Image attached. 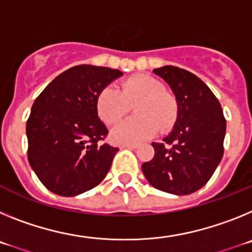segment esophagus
Segmentation results:
<instances>
[{"mask_svg": "<svg viewBox=\"0 0 252 252\" xmlns=\"http://www.w3.org/2000/svg\"><path fill=\"white\" fill-rule=\"evenodd\" d=\"M122 148L124 149H136L137 145L136 144H125V145H122Z\"/></svg>", "mask_w": 252, "mask_h": 252, "instance_id": "34e87169", "label": "esophagus"}]
</instances>
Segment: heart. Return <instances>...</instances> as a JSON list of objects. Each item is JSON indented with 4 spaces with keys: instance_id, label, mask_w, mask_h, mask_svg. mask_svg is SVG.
Segmentation results:
<instances>
[{
    "instance_id": "heart-1",
    "label": "heart",
    "mask_w": 252,
    "mask_h": 252,
    "mask_svg": "<svg viewBox=\"0 0 252 252\" xmlns=\"http://www.w3.org/2000/svg\"><path fill=\"white\" fill-rule=\"evenodd\" d=\"M130 106H133L136 116L120 124L111 133L119 144H137L153 137L158 130L165 133L177 121V99L164 91L161 82L150 75H132L122 82L120 91L106 87L95 99L97 113L107 125L121 121Z\"/></svg>"
}]
</instances>
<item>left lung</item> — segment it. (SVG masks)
Segmentation results:
<instances>
[{
    "label": "left lung",
    "mask_w": 252,
    "mask_h": 252,
    "mask_svg": "<svg viewBox=\"0 0 252 252\" xmlns=\"http://www.w3.org/2000/svg\"><path fill=\"white\" fill-rule=\"evenodd\" d=\"M153 72L174 93L178 117L162 142L151 144L155 155L142 164V173L159 190L190 194L211 179L223 157V111L212 91L193 73L173 65Z\"/></svg>",
    "instance_id": "obj_1"
}]
</instances>
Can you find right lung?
<instances>
[{"label": "right lung", "mask_w": 252, "mask_h": 252, "mask_svg": "<svg viewBox=\"0 0 252 252\" xmlns=\"http://www.w3.org/2000/svg\"><path fill=\"white\" fill-rule=\"evenodd\" d=\"M117 69L75 65L46 86L26 122L28 158L40 182L58 195L74 197L98 186L119 148L102 144L108 130L95 99L121 77Z\"/></svg>", "instance_id": "1"}]
</instances>
